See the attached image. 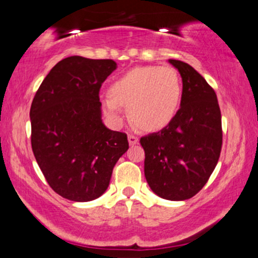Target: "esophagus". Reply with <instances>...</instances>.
<instances>
[{"label":"esophagus","mask_w":258,"mask_h":258,"mask_svg":"<svg viewBox=\"0 0 258 258\" xmlns=\"http://www.w3.org/2000/svg\"><path fill=\"white\" fill-rule=\"evenodd\" d=\"M138 142H139L138 137H136V136H133V135H128L130 146H136V144H138Z\"/></svg>","instance_id":"34e87169"}]
</instances>
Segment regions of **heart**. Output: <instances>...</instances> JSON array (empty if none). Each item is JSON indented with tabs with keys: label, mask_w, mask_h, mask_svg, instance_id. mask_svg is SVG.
<instances>
[{
	"label": "heart",
	"mask_w": 258,
	"mask_h": 258,
	"mask_svg": "<svg viewBox=\"0 0 258 258\" xmlns=\"http://www.w3.org/2000/svg\"><path fill=\"white\" fill-rule=\"evenodd\" d=\"M103 108L115 123L123 119L122 106L142 130L155 132L172 122L179 110L183 86L178 73L170 67H142L112 82Z\"/></svg>",
	"instance_id": "obj_1"
}]
</instances>
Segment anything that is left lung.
Returning <instances> with one entry per match:
<instances>
[{"label":"left lung","instance_id":"1","mask_svg":"<svg viewBox=\"0 0 258 258\" xmlns=\"http://www.w3.org/2000/svg\"><path fill=\"white\" fill-rule=\"evenodd\" d=\"M180 74L183 96L177 116L167 127L141 138L144 174L150 189L166 200L193 198L214 172L222 148L217 96L193 67L168 59Z\"/></svg>","mask_w":258,"mask_h":258}]
</instances>
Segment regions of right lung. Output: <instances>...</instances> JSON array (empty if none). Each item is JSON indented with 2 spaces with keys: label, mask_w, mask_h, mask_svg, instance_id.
Wrapping results in <instances>:
<instances>
[{
  "label": "right lung",
  "mask_w": 258,
  "mask_h": 258,
  "mask_svg": "<svg viewBox=\"0 0 258 258\" xmlns=\"http://www.w3.org/2000/svg\"><path fill=\"white\" fill-rule=\"evenodd\" d=\"M116 68L111 59L68 57L52 68L32 100V152L49 186L68 200L99 198L128 149L125 133L102 120L100 86Z\"/></svg>",
  "instance_id": "add662e5"
}]
</instances>
